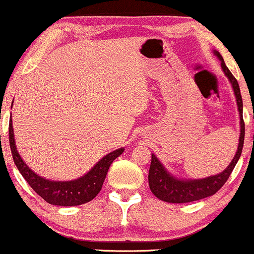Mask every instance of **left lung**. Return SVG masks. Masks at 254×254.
<instances>
[{
	"label": "left lung",
	"mask_w": 254,
	"mask_h": 254,
	"mask_svg": "<svg viewBox=\"0 0 254 254\" xmlns=\"http://www.w3.org/2000/svg\"><path fill=\"white\" fill-rule=\"evenodd\" d=\"M215 56L221 61V67L228 80L232 84L233 91L236 98V104H238L239 118H240V136H239L238 150L234 158L232 159L229 165L222 173L216 174V175L207 176L203 179H179L174 176L163 164L159 162L156 157L155 153L151 155V165L149 170V186L151 192L153 193L158 199L167 201V203L182 204L190 203V201L200 200V199L207 198V196L213 195L217 190L226 184L228 178L232 174L233 169L238 163L240 158L242 147H244L245 139V124L242 119V98L240 93V87H239L238 80L234 78L230 70L224 64V60L222 58L218 51L213 50Z\"/></svg>",
	"instance_id": "8db88e82"
}]
</instances>
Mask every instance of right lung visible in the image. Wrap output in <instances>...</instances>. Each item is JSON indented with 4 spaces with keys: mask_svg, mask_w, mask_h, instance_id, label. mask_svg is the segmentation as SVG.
<instances>
[{
    "mask_svg": "<svg viewBox=\"0 0 254 254\" xmlns=\"http://www.w3.org/2000/svg\"><path fill=\"white\" fill-rule=\"evenodd\" d=\"M9 145L14 163L28 185L47 203L59 206H75L92 200L103 186L110 164L125 151L124 147H120L105 155L81 178L69 181H54L39 176L21 158L14 139L12 119L9 121Z\"/></svg>",
    "mask_w": 254,
    "mask_h": 254,
    "instance_id": "obj_1",
    "label": "right lung"
}]
</instances>
